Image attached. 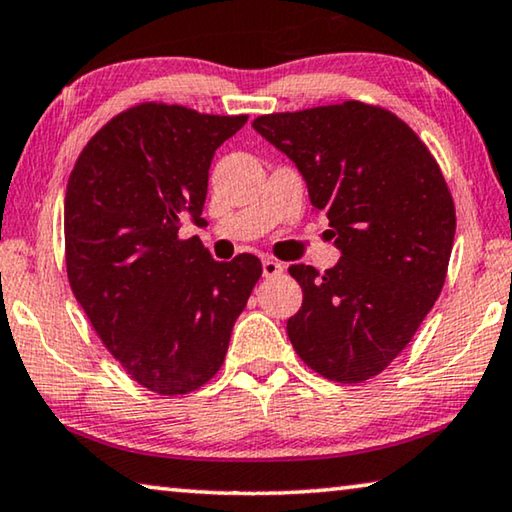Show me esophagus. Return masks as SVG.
Listing matches in <instances>:
<instances>
[{
    "mask_svg": "<svg viewBox=\"0 0 512 512\" xmlns=\"http://www.w3.org/2000/svg\"><path fill=\"white\" fill-rule=\"evenodd\" d=\"M262 271H264L266 278H276V276H280L282 271H285V264L278 262V259H273V257H264Z\"/></svg>",
    "mask_w": 512,
    "mask_h": 512,
    "instance_id": "obj_1",
    "label": "esophagus"
}]
</instances>
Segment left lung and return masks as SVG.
Instances as JSON below:
<instances>
[{
  "mask_svg": "<svg viewBox=\"0 0 512 512\" xmlns=\"http://www.w3.org/2000/svg\"><path fill=\"white\" fill-rule=\"evenodd\" d=\"M299 167L324 211L340 262L289 266L303 303L287 319L301 361L324 379L361 384L409 345L444 287L455 204L425 142L391 110L361 101L253 121Z\"/></svg>",
  "mask_w": 512,
  "mask_h": 512,
  "instance_id": "obj_1",
  "label": "left lung"
}]
</instances>
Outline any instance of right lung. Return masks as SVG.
<instances>
[{
	"label": "right lung",
	"mask_w": 512,
	"mask_h": 512,
	"mask_svg": "<svg viewBox=\"0 0 512 512\" xmlns=\"http://www.w3.org/2000/svg\"><path fill=\"white\" fill-rule=\"evenodd\" d=\"M246 121L137 103L91 137L68 177V282L105 349L151 393L177 398L213 379L262 278L255 255L216 262L179 236L186 216L204 223L211 158Z\"/></svg>",
	"instance_id": "obj_1"
}]
</instances>
